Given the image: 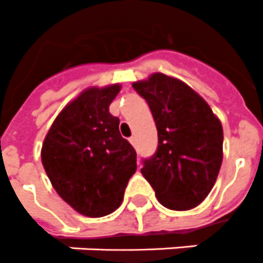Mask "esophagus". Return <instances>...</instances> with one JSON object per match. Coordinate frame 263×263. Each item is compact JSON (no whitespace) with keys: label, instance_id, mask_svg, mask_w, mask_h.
Here are the masks:
<instances>
[{"label":"esophagus","instance_id":"1","mask_svg":"<svg viewBox=\"0 0 263 263\" xmlns=\"http://www.w3.org/2000/svg\"><path fill=\"white\" fill-rule=\"evenodd\" d=\"M129 142H131V144L134 146V147H136V138H135V136L129 138Z\"/></svg>","mask_w":263,"mask_h":263}]
</instances>
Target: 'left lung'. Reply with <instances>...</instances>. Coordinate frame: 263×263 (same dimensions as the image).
Returning a JSON list of instances; mask_svg holds the SVG:
<instances>
[{
    "label": "left lung",
    "instance_id": "8db88e82",
    "mask_svg": "<svg viewBox=\"0 0 263 263\" xmlns=\"http://www.w3.org/2000/svg\"><path fill=\"white\" fill-rule=\"evenodd\" d=\"M147 101L158 132V148L140 169L158 202L190 210L212 191L222 164L224 132L209 103L188 84L160 72L134 82Z\"/></svg>",
    "mask_w": 263,
    "mask_h": 263
}]
</instances>
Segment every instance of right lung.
<instances>
[{"mask_svg":"<svg viewBox=\"0 0 263 263\" xmlns=\"http://www.w3.org/2000/svg\"><path fill=\"white\" fill-rule=\"evenodd\" d=\"M120 90L119 83L83 90L60 111L43 140L41 158L51 185L86 217L119 209L136 172L135 150L109 111Z\"/></svg>","mask_w":263,"mask_h":263,"instance_id":"obj_1","label":"right lung"}]
</instances>
